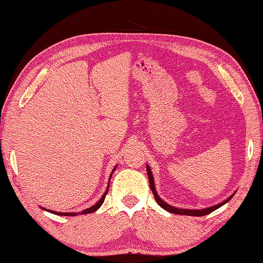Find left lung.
<instances>
[{"instance_id": "1", "label": "left lung", "mask_w": 263, "mask_h": 263, "mask_svg": "<svg viewBox=\"0 0 263 263\" xmlns=\"http://www.w3.org/2000/svg\"><path fill=\"white\" fill-rule=\"evenodd\" d=\"M147 174H148V179H149V186H151V189L152 192L154 194V197H155L157 204L159 205V206L163 208L164 210H166L167 212H171V213H174V214H181V215H192V217H203V215H206L211 212H213V211H215L217 209H219L220 206H222V205H224L227 202H229V200L233 198L234 194L231 195L230 197H228L227 199L224 200V202L220 203L218 205H213V206H210V208H206V209H203V210H187V209H178V208H174V206H171V205H168L167 203L164 202V200L158 196L157 193H156V189H155V183H154V178H153V174H152V170L151 167H149V165H147Z\"/></svg>"}]
</instances>
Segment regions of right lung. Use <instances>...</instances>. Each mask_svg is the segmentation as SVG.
Listing matches in <instances>:
<instances>
[{
    "instance_id": "obj_1",
    "label": "right lung",
    "mask_w": 263,
    "mask_h": 263,
    "mask_svg": "<svg viewBox=\"0 0 263 263\" xmlns=\"http://www.w3.org/2000/svg\"><path fill=\"white\" fill-rule=\"evenodd\" d=\"M115 168H116V166L112 168V171H111V173H110V177L109 178H111V176H112V173H114V171H115ZM109 181H110V179H109ZM108 187H109V182H108ZM107 193H108V188L106 189V192L104 193V195H102V197L98 200V202L95 204V205H92L91 208H89V209H86V210H84V211H82V212H65V213H63V212H54V211H51V210H46V209H43V210H45V211H48V212H51V213H53V214H58V215H65V217H75V215H77V214H89V213H92V212H96V211L99 209L101 205H102V203H104V200H105V197H106V195H107Z\"/></svg>"
}]
</instances>
